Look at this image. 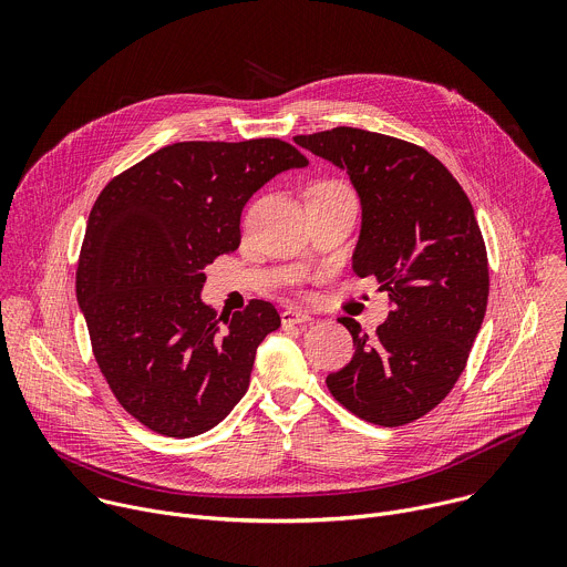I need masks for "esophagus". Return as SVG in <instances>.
<instances>
[{"mask_svg":"<svg viewBox=\"0 0 567 567\" xmlns=\"http://www.w3.org/2000/svg\"><path fill=\"white\" fill-rule=\"evenodd\" d=\"M280 318H282V326H302V322H309V320H311V316H309L307 311L298 309V307L285 309V311L280 313Z\"/></svg>","mask_w":567,"mask_h":567,"instance_id":"obj_1","label":"esophagus"}]
</instances>
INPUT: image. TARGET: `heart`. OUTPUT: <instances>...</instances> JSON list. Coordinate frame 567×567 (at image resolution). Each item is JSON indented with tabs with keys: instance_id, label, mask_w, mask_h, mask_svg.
I'll use <instances>...</instances> for the list:
<instances>
[{
	"instance_id": "b5f03b06",
	"label": "heart",
	"mask_w": 567,
	"mask_h": 567,
	"mask_svg": "<svg viewBox=\"0 0 567 567\" xmlns=\"http://www.w3.org/2000/svg\"><path fill=\"white\" fill-rule=\"evenodd\" d=\"M309 195H352L350 186L341 179H334V177H328V179H320L311 186Z\"/></svg>"
}]
</instances>
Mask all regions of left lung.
Segmentation results:
<instances>
[{
  "label": "left lung",
  "mask_w": 567,
  "mask_h": 567,
  "mask_svg": "<svg viewBox=\"0 0 567 567\" xmlns=\"http://www.w3.org/2000/svg\"><path fill=\"white\" fill-rule=\"evenodd\" d=\"M293 141L350 175L363 208L352 269L374 276L392 302L372 337L354 318H339L354 354L326 383L370 424H411L451 392L487 311L489 260L473 206L442 161L415 143L357 127Z\"/></svg>",
  "instance_id": "obj_1"
}]
</instances>
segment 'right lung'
<instances>
[{
  "mask_svg": "<svg viewBox=\"0 0 567 567\" xmlns=\"http://www.w3.org/2000/svg\"><path fill=\"white\" fill-rule=\"evenodd\" d=\"M280 138L182 141L99 195L75 271L96 363L121 406L168 437L217 426L245 396L256 350L280 328L267 300L217 318L204 267L239 247L241 208L269 179L305 168Z\"/></svg>",
  "mask_w": 567,
  "mask_h": 567,
  "instance_id": "obj_1",
  "label": "right lung"
}]
</instances>
